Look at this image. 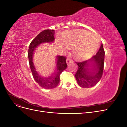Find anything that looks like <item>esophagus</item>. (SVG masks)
I'll return each mask as SVG.
<instances>
[{
  "label": "esophagus",
  "instance_id": "esophagus-1",
  "mask_svg": "<svg viewBox=\"0 0 127 127\" xmlns=\"http://www.w3.org/2000/svg\"><path fill=\"white\" fill-rule=\"evenodd\" d=\"M66 63H67V64L68 65H69V64H70L72 63L73 61H72V60H71V59H66Z\"/></svg>",
  "mask_w": 127,
  "mask_h": 127
}]
</instances>
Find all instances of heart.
<instances>
[{
  "instance_id": "obj_1",
  "label": "heart",
  "mask_w": 127,
  "mask_h": 127,
  "mask_svg": "<svg viewBox=\"0 0 127 127\" xmlns=\"http://www.w3.org/2000/svg\"><path fill=\"white\" fill-rule=\"evenodd\" d=\"M57 45L61 51H66L72 46V52L77 59L84 60L89 58L96 51L99 40L93 33L84 30H74L65 32L61 40L56 41Z\"/></svg>"
}]
</instances>
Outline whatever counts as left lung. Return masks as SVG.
I'll list each match as a JSON object with an SVG mask.
<instances>
[{
  "instance_id": "8db88e82",
  "label": "left lung",
  "mask_w": 127,
  "mask_h": 127,
  "mask_svg": "<svg viewBox=\"0 0 127 127\" xmlns=\"http://www.w3.org/2000/svg\"><path fill=\"white\" fill-rule=\"evenodd\" d=\"M104 55V50L102 44L95 56L86 61L76 63L78 70L75 74V78L80 87H92L100 80L103 75Z\"/></svg>"
}]
</instances>
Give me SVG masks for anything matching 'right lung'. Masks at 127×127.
Instances as JSON below:
<instances>
[{"label": "right lung", "mask_w": 127, "mask_h": 127, "mask_svg": "<svg viewBox=\"0 0 127 127\" xmlns=\"http://www.w3.org/2000/svg\"><path fill=\"white\" fill-rule=\"evenodd\" d=\"M55 31L53 30H45L41 32L30 43L28 50L29 64L33 78L41 87L45 89H52L58 85L61 73L67 67L66 58L64 56H57L55 71L52 75L46 78L40 75L34 64L33 55L34 50L42 43H53L55 41Z\"/></svg>", "instance_id": "1"}]
</instances>
